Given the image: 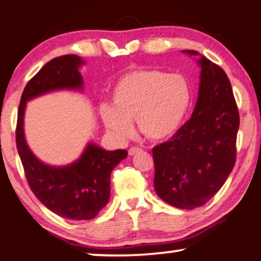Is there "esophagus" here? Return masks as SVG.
<instances>
[{
    "label": "esophagus",
    "mask_w": 261,
    "mask_h": 261,
    "mask_svg": "<svg viewBox=\"0 0 261 261\" xmlns=\"http://www.w3.org/2000/svg\"><path fill=\"white\" fill-rule=\"evenodd\" d=\"M141 150H142L141 148L133 147V148H130V149H128V155H135V154H137L138 151H141Z\"/></svg>",
    "instance_id": "obj_1"
}]
</instances>
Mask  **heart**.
I'll return each mask as SVG.
<instances>
[{"label":"heart","mask_w":261,"mask_h":261,"mask_svg":"<svg viewBox=\"0 0 261 261\" xmlns=\"http://www.w3.org/2000/svg\"><path fill=\"white\" fill-rule=\"evenodd\" d=\"M190 100V87L183 75L138 68L118 79L111 94L112 107L101 106L100 114L107 130L119 140L130 136V121L135 119L143 136L163 141L180 126Z\"/></svg>","instance_id":"heart-1"}]
</instances>
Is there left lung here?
I'll return each instance as SVG.
<instances>
[{
	"mask_svg": "<svg viewBox=\"0 0 261 261\" xmlns=\"http://www.w3.org/2000/svg\"><path fill=\"white\" fill-rule=\"evenodd\" d=\"M188 54L197 55L195 50ZM193 115L170 141L153 148L154 188L171 206L193 210L218 193L236 163L240 114L229 78L202 57Z\"/></svg>",
	"mask_w": 261,
	"mask_h": 261,
	"instance_id": "8db88e82",
	"label": "left lung"
}]
</instances>
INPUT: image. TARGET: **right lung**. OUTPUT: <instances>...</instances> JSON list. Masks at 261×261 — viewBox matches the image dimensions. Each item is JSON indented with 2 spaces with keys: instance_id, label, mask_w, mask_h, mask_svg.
Instances as JSON below:
<instances>
[{
  "instance_id": "1",
  "label": "right lung",
  "mask_w": 261,
  "mask_h": 261,
  "mask_svg": "<svg viewBox=\"0 0 261 261\" xmlns=\"http://www.w3.org/2000/svg\"><path fill=\"white\" fill-rule=\"evenodd\" d=\"M82 64L83 60L77 55H62L43 66L22 91L15 130L16 149L30 189L51 212L73 220L95 218L106 206L112 170L127 156V151H108L90 143L75 163L64 167L48 166L29 149L22 120L26 102L31 98L58 89H82L83 78L78 72Z\"/></svg>"
}]
</instances>
